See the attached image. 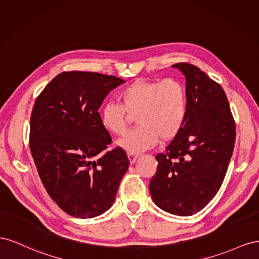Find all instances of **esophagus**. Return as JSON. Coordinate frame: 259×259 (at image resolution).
<instances>
[{"instance_id": "34e87169", "label": "esophagus", "mask_w": 259, "mask_h": 259, "mask_svg": "<svg viewBox=\"0 0 259 259\" xmlns=\"http://www.w3.org/2000/svg\"><path fill=\"white\" fill-rule=\"evenodd\" d=\"M128 158H129L131 164H134V162L136 161V159L138 158V155L134 154V153H128Z\"/></svg>"}]
</instances>
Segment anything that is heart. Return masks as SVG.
Here are the masks:
<instances>
[{
	"mask_svg": "<svg viewBox=\"0 0 259 259\" xmlns=\"http://www.w3.org/2000/svg\"><path fill=\"white\" fill-rule=\"evenodd\" d=\"M120 103L108 102L102 107L101 121L110 134L122 136L128 129L130 115L139 123L119 144L129 153L149 150L179 134L187 115V92L179 80L138 79L119 93Z\"/></svg>",
	"mask_w": 259,
	"mask_h": 259,
	"instance_id": "1",
	"label": "heart"
}]
</instances>
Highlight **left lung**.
Segmentation results:
<instances>
[{
  "mask_svg": "<svg viewBox=\"0 0 259 259\" xmlns=\"http://www.w3.org/2000/svg\"><path fill=\"white\" fill-rule=\"evenodd\" d=\"M186 76L187 115L180 132L158 153L150 192L158 207L178 216L203 209L225 179L235 122L221 85L196 66L177 63Z\"/></svg>",
  "mask_w": 259,
  "mask_h": 259,
  "instance_id": "8db88e82",
  "label": "left lung"
}]
</instances>
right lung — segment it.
<instances>
[{"instance_id": "add662e5", "label": "right lung", "mask_w": 259, "mask_h": 259, "mask_svg": "<svg viewBox=\"0 0 259 259\" xmlns=\"http://www.w3.org/2000/svg\"><path fill=\"white\" fill-rule=\"evenodd\" d=\"M124 81L89 71H64L36 97L29 146L51 198L68 215L93 218L115 202L129 167L124 150L107 151L112 137L99 108Z\"/></svg>"}]
</instances>
